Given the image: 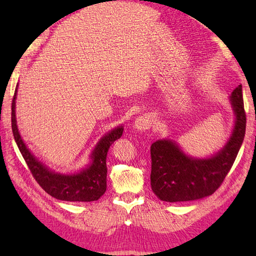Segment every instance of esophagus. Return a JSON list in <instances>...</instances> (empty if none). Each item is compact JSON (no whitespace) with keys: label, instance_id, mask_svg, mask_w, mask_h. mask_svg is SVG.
<instances>
[{"label":"esophagus","instance_id":"esophagus-1","mask_svg":"<svg viewBox=\"0 0 256 256\" xmlns=\"http://www.w3.org/2000/svg\"><path fill=\"white\" fill-rule=\"evenodd\" d=\"M154 123V120L148 114H144V116H138L134 122V128L138 131H146V130L150 128L152 125Z\"/></svg>","mask_w":256,"mask_h":256}]
</instances>
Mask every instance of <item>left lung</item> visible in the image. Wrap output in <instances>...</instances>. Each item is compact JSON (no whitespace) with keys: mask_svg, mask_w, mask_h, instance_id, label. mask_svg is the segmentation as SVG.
Returning a JSON list of instances; mask_svg holds the SVG:
<instances>
[{"mask_svg":"<svg viewBox=\"0 0 256 256\" xmlns=\"http://www.w3.org/2000/svg\"><path fill=\"white\" fill-rule=\"evenodd\" d=\"M236 114L234 128L226 146L209 158H194L186 155L170 140H158L150 146V186L162 201L197 200L214 194L224 182L234 162L246 135L242 86L230 96Z\"/></svg>","mask_w":256,"mask_h":256,"instance_id":"1","label":"left lung"}]
</instances>
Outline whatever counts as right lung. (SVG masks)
Wrapping results in <instances>:
<instances>
[{"mask_svg":"<svg viewBox=\"0 0 256 256\" xmlns=\"http://www.w3.org/2000/svg\"><path fill=\"white\" fill-rule=\"evenodd\" d=\"M18 88L12 101V131L15 142L18 146L22 156L25 160L32 177L38 184L52 197L64 201L90 202L99 199L106 190V155L110 146L122 136L123 126H118L106 133L90 156L91 162L84 170L72 175H62L50 170L38 162L22 140L15 116V99Z\"/></svg>","mask_w":256,"mask_h":256,"instance_id":"add662e5","label":"right lung"}]
</instances>
